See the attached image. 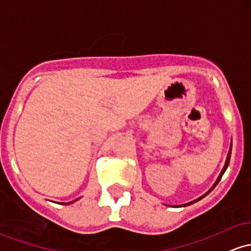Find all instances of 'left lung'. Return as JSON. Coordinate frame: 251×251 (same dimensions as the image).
<instances>
[{
    "mask_svg": "<svg viewBox=\"0 0 251 251\" xmlns=\"http://www.w3.org/2000/svg\"><path fill=\"white\" fill-rule=\"evenodd\" d=\"M230 157H231V148H230V151H228V153H227V157H226V162H225V166H224V168H223V170H222V173H220V175L218 176V178H217V181L216 182H214V184L213 186H212V188L210 189V191H208L207 193H206L205 195H202V197H200L199 199H197V200H194V201H191V202H188V203H184V205H182V206H188V205H192V203H194V202H197V201H199L200 199H202L203 197H206V195L208 194V193H210L212 189L214 188V187L217 186V184H218V182L220 181V178H222V176H223V174H224L225 173V170H226V168H227V166H228V163H230Z\"/></svg>",
    "mask_w": 251,
    "mask_h": 251,
    "instance_id": "left-lung-1",
    "label": "left lung"
}]
</instances>
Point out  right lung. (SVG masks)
Listing matches in <instances>:
<instances>
[{"label": "right lung", "instance_id": "obj_1", "mask_svg": "<svg viewBox=\"0 0 251 251\" xmlns=\"http://www.w3.org/2000/svg\"><path fill=\"white\" fill-rule=\"evenodd\" d=\"M71 202H74V201H71ZM68 203H70V202H68ZM68 203H64V205H68Z\"/></svg>", "mask_w": 251, "mask_h": 251}]
</instances>
